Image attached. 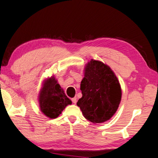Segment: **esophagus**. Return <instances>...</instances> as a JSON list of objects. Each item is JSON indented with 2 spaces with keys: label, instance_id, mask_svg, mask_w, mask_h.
<instances>
[{
  "label": "esophagus",
  "instance_id": "esophagus-1",
  "mask_svg": "<svg viewBox=\"0 0 158 158\" xmlns=\"http://www.w3.org/2000/svg\"><path fill=\"white\" fill-rule=\"evenodd\" d=\"M71 101H72V102H73V103L76 104L77 103V98L76 97H74L73 98H71Z\"/></svg>",
  "mask_w": 158,
  "mask_h": 158
}]
</instances>
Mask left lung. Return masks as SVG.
<instances>
[{
    "mask_svg": "<svg viewBox=\"0 0 158 158\" xmlns=\"http://www.w3.org/2000/svg\"><path fill=\"white\" fill-rule=\"evenodd\" d=\"M82 96L77 103L85 118L92 123L109 120L119 106L121 89L117 77L103 62L92 60L81 81Z\"/></svg>",
    "mask_w": 158,
    "mask_h": 158,
    "instance_id": "8db88e82",
    "label": "left lung"
}]
</instances>
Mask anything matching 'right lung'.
<instances>
[{
    "label": "right lung",
    "mask_w": 158,
    "mask_h": 158,
    "mask_svg": "<svg viewBox=\"0 0 158 158\" xmlns=\"http://www.w3.org/2000/svg\"><path fill=\"white\" fill-rule=\"evenodd\" d=\"M39 101L41 111L51 118H57L67 105L71 104V101L65 95L54 77L46 81Z\"/></svg>",
    "instance_id": "1"
}]
</instances>
